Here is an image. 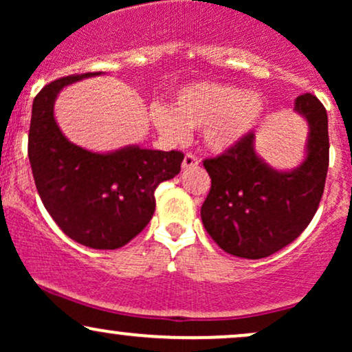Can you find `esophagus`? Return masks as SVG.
<instances>
[{
    "instance_id": "esophagus-1",
    "label": "esophagus",
    "mask_w": 352,
    "mask_h": 352,
    "mask_svg": "<svg viewBox=\"0 0 352 352\" xmlns=\"http://www.w3.org/2000/svg\"><path fill=\"white\" fill-rule=\"evenodd\" d=\"M199 162H200V160L197 159V157L193 155V153H185L184 162H182V167H184V168H192V167H197V165H199Z\"/></svg>"
}]
</instances>
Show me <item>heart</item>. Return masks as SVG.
I'll return each instance as SVG.
<instances>
[{
    "label": "heart",
    "mask_w": 352,
    "mask_h": 352,
    "mask_svg": "<svg viewBox=\"0 0 352 352\" xmlns=\"http://www.w3.org/2000/svg\"><path fill=\"white\" fill-rule=\"evenodd\" d=\"M263 116L265 100L258 92L212 80L182 87L173 107L152 109L153 124L164 137L184 142L190 129H204L205 145L215 152L235 147L258 127Z\"/></svg>",
    "instance_id": "obj_1"
}]
</instances>
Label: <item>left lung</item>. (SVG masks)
<instances>
[{
    "label": "left lung",
    "instance_id": "obj_1",
    "mask_svg": "<svg viewBox=\"0 0 352 352\" xmlns=\"http://www.w3.org/2000/svg\"><path fill=\"white\" fill-rule=\"evenodd\" d=\"M294 111L309 125L306 159L292 172L266 165L254 152L252 132L235 147L205 159L212 187L201 221L223 252L260 260L305 232L319 207L329 165L326 109L313 94L296 98Z\"/></svg>",
    "mask_w": 352,
    "mask_h": 352
}]
</instances>
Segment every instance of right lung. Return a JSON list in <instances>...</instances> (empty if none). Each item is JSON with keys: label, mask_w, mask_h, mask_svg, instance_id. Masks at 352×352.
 I'll list each match as a JSON object with an SVG mask.
<instances>
[{"label": "right lung", "mask_w": 352, "mask_h": 352, "mask_svg": "<svg viewBox=\"0 0 352 352\" xmlns=\"http://www.w3.org/2000/svg\"><path fill=\"white\" fill-rule=\"evenodd\" d=\"M99 74H72L39 91L28 157L43 205L58 227L89 248L116 250L147 227L155 212V188L180 172L184 153L137 145L96 153L69 142L56 124L54 100L67 84Z\"/></svg>", "instance_id": "add662e5"}]
</instances>
